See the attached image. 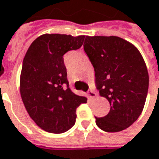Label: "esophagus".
<instances>
[{"label": "esophagus", "instance_id": "1", "mask_svg": "<svg viewBox=\"0 0 159 159\" xmlns=\"http://www.w3.org/2000/svg\"><path fill=\"white\" fill-rule=\"evenodd\" d=\"M88 95H89V98H95V96H96V93H95V90L89 89V91H88Z\"/></svg>", "mask_w": 159, "mask_h": 159}]
</instances>
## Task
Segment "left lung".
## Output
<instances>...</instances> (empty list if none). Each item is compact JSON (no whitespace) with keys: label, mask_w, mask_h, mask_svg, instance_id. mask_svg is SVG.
Masks as SVG:
<instances>
[{"label":"left lung","mask_w":159,"mask_h":159,"mask_svg":"<svg viewBox=\"0 0 159 159\" xmlns=\"http://www.w3.org/2000/svg\"><path fill=\"white\" fill-rule=\"evenodd\" d=\"M84 50L95 69V84L110 102L106 116L96 125L105 132H119L136 121L143 110L149 74L138 49L117 36H86Z\"/></svg>","instance_id":"left-lung-1"}]
</instances>
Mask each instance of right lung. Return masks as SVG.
Wrapping results in <instances>:
<instances>
[{"instance_id":"1","label":"right lung","mask_w":159,"mask_h":159,"mask_svg":"<svg viewBox=\"0 0 159 159\" xmlns=\"http://www.w3.org/2000/svg\"><path fill=\"white\" fill-rule=\"evenodd\" d=\"M85 36L43 34L23 60L20 94L28 114L41 129L62 134L76 121V110L87 98L69 88L64 55L82 46Z\"/></svg>"}]
</instances>
